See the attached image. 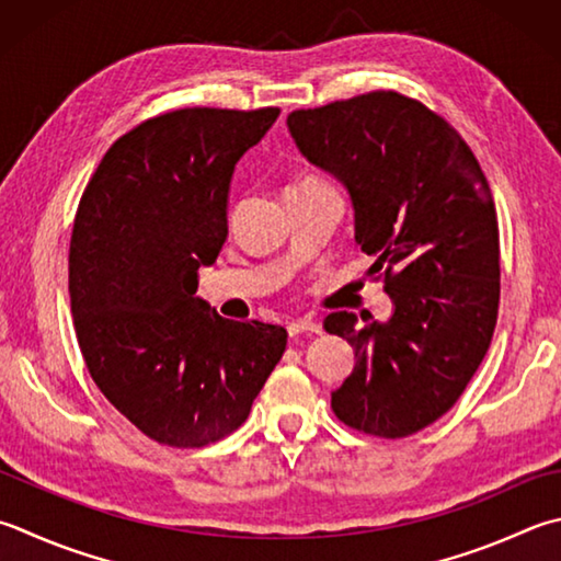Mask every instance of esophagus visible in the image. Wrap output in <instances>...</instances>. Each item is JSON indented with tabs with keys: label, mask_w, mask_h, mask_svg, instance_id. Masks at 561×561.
Masks as SVG:
<instances>
[{
	"label": "esophagus",
	"mask_w": 561,
	"mask_h": 561,
	"mask_svg": "<svg viewBox=\"0 0 561 561\" xmlns=\"http://www.w3.org/2000/svg\"><path fill=\"white\" fill-rule=\"evenodd\" d=\"M288 332L295 334H320L322 327L320 322H314L312 317H295V320L288 322Z\"/></svg>",
	"instance_id": "obj_1"
}]
</instances>
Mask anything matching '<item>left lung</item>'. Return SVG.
Wrapping results in <instances>:
<instances>
[{
  "label": "left lung",
  "instance_id": "1",
  "mask_svg": "<svg viewBox=\"0 0 561 561\" xmlns=\"http://www.w3.org/2000/svg\"><path fill=\"white\" fill-rule=\"evenodd\" d=\"M308 161L354 203L356 244L393 300L388 322L332 312L324 330L354 346L332 410L364 435L400 439L457 403L499 320L501 241L489 181L459 131L393 90L288 114Z\"/></svg>",
  "mask_w": 561,
  "mask_h": 561
}]
</instances>
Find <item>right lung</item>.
<instances>
[{
  "label": "right lung",
  "instance_id": "1",
  "mask_svg": "<svg viewBox=\"0 0 561 561\" xmlns=\"http://www.w3.org/2000/svg\"><path fill=\"white\" fill-rule=\"evenodd\" d=\"M278 107H185L119 136L72 221L68 290L84 366L158 445L195 449L244 425L288 332L219 317L197 268L227 239L234 165Z\"/></svg>",
  "mask_w": 561,
  "mask_h": 561
}]
</instances>
